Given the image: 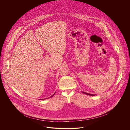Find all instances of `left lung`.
Listing matches in <instances>:
<instances>
[{
    "label": "left lung",
    "instance_id": "1",
    "mask_svg": "<svg viewBox=\"0 0 130 130\" xmlns=\"http://www.w3.org/2000/svg\"><path fill=\"white\" fill-rule=\"evenodd\" d=\"M83 93H85V94H86L87 95H92V96H94V94H90V93H85V92H83Z\"/></svg>",
    "mask_w": 130,
    "mask_h": 130
}]
</instances>
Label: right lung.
I'll return each instance as SVG.
<instances>
[{
	"instance_id": "obj_1",
	"label": "right lung",
	"mask_w": 130,
	"mask_h": 130,
	"mask_svg": "<svg viewBox=\"0 0 130 130\" xmlns=\"http://www.w3.org/2000/svg\"><path fill=\"white\" fill-rule=\"evenodd\" d=\"M55 93H54V94H53V95H52V96H51V97H50V98H52V97H53V96H54V95H55Z\"/></svg>"
}]
</instances>
